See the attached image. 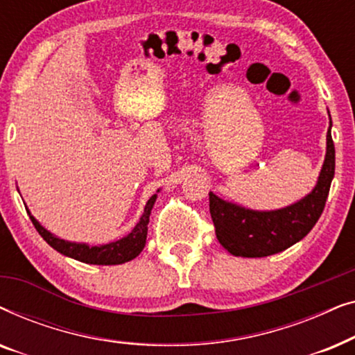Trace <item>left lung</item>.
Wrapping results in <instances>:
<instances>
[{
	"instance_id": "left-lung-1",
	"label": "left lung",
	"mask_w": 355,
	"mask_h": 355,
	"mask_svg": "<svg viewBox=\"0 0 355 355\" xmlns=\"http://www.w3.org/2000/svg\"><path fill=\"white\" fill-rule=\"evenodd\" d=\"M334 178L331 118L327 134V155L312 192L278 210H252L223 200L210 192V213L220 244L236 257H268L304 239L322 216Z\"/></svg>"
}]
</instances>
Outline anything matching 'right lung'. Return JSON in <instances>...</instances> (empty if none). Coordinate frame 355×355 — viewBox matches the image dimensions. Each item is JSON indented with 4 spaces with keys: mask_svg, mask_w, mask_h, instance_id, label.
Instances as JSON below:
<instances>
[{
    "mask_svg": "<svg viewBox=\"0 0 355 355\" xmlns=\"http://www.w3.org/2000/svg\"><path fill=\"white\" fill-rule=\"evenodd\" d=\"M159 192V189L157 193ZM157 193H153L152 197L148 198L147 205L144 208L142 216L137 225L134 226V230L129 232L128 236L121 237V239L114 242H108V244L101 245H90L85 244V242H72L61 239L45 230L40 223L35 220V216H32V213L27 210L28 216L35 226L43 239H45L48 244H50L53 249L60 252V254L71 257V259L79 260L82 263H90V265H121L125 263V261L132 260L137 257L140 252L144 250L145 242H147V231H148V221H150V213H152V208L157 202Z\"/></svg>",
    "mask_w": 355,
    "mask_h": 355,
    "instance_id": "add662e5",
    "label": "right lung"
}]
</instances>
